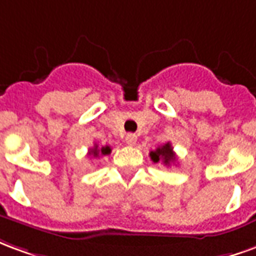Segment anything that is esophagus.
Returning <instances> with one entry per match:
<instances>
[{"label":"esophagus","mask_w":256,"mask_h":256,"mask_svg":"<svg viewBox=\"0 0 256 256\" xmlns=\"http://www.w3.org/2000/svg\"><path fill=\"white\" fill-rule=\"evenodd\" d=\"M124 141H126V144L128 145L133 146V145H136V142H137V136H136L134 133H128V136H126Z\"/></svg>","instance_id":"obj_1"}]
</instances>
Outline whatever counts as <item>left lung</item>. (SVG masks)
I'll use <instances>...</instances> for the list:
<instances>
[{
	"label": "left lung",
	"mask_w": 256,
	"mask_h": 256,
	"mask_svg": "<svg viewBox=\"0 0 256 256\" xmlns=\"http://www.w3.org/2000/svg\"><path fill=\"white\" fill-rule=\"evenodd\" d=\"M150 159L152 162H155V163H159L162 162L164 166H172V163L176 162V154H174V150H172V146L170 142H166L164 145H160V146H158L155 150H152L150 154Z\"/></svg>",
	"instance_id": "obj_1"
}]
</instances>
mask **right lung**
Wrapping results in <instances>:
<instances>
[{"instance_id":"right-lung-1","label":"right lung","mask_w":256,"mask_h":256,"mask_svg":"<svg viewBox=\"0 0 256 256\" xmlns=\"http://www.w3.org/2000/svg\"><path fill=\"white\" fill-rule=\"evenodd\" d=\"M111 154V146H101L98 148V145H94L92 150H89V155H92L93 158H98V156H104V155H110Z\"/></svg>"}]
</instances>
